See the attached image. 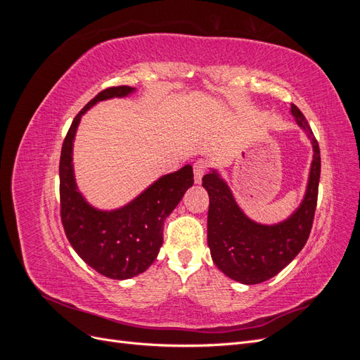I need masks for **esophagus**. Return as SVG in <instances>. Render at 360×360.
Masks as SVG:
<instances>
[{"mask_svg": "<svg viewBox=\"0 0 360 360\" xmlns=\"http://www.w3.org/2000/svg\"><path fill=\"white\" fill-rule=\"evenodd\" d=\"M204 174H205V163L202 160L195 162V165H193V179H195V183L200 184L202 177H204Z\"/></svg>", "mask_w": 360, "mask_h": 360, "instance_id": "1", "label": "esophagus"}]
</instances>
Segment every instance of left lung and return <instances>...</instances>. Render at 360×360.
Masks as SVG:
<instances>
[{"label":"left lung","instance_id":"obj_1","mask_svg":"<svg viewBox=\"0 0 360 360\" xmlns=\"http://www.w3.org/2000/svg\"><path fill=\"white\" fill-rule=\"evenodd\" d=\"M290 112L311 141L314 155L303 200L287 219L271 225L255 222L237 204L219 171L209 168L202 177L210 198L207 245L212 259L224 275L240 284L254 285L278 275L296 258L311 233L319 197L320 147L299 108L291 103Z\"/></svg>","mask_w":360,"mask_h":360}]
</instances>
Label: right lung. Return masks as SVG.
<instances>
[{
    "label": "right lung",
    "instance_id": "right-lung-1",
    "mask_svg": "<svg viewBox=\"0 0 360 360\" xmlns=\"http://www.w3.org/2000/svg\"><path fill=\"white\" fill-rule=\"evenodd\" d=\"M134 86H112L97 94L75 117L60 158L61 222L72 248L101 275L123 281L146 271L163 243V222L193 184L184 165L165 174L127 204L112 210L91 205L79 191L73 168V143L82 115L96 103L134 94Z\"/></svg>",
    "mask_w": 360,
    "mask_h": 360
}]
</instances>
